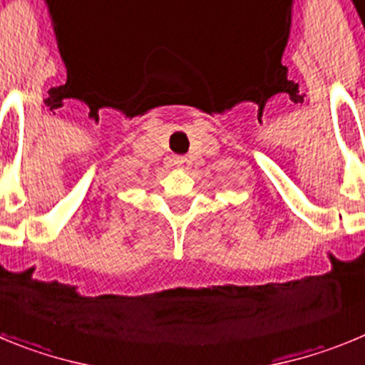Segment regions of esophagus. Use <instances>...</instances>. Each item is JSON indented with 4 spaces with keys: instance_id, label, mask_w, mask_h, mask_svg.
Segmentation results:
<instances>
[{
    "instance_id": "esophagus-1",
    "label": "esophagus",
    "mask_w": 365,
    "mask_h": 365,
    "mask_svg": "<svg viewBox=\"0 0 365 365\" xmlns=\"http://www.w3.org/2000/svg\"><path fill=\"white\" fill-rule=\"evenodd\" d=\"M175 163H176V165H178V167H187V165H189V160H187L185 156H176Z\"/></svg>"
}]
</instances>
